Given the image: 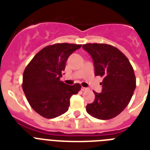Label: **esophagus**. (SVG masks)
<instances>
[{"label": "esophagus", "instance_id": "1", "mask_svg": "<svg viewBox=\"0 0 150 150\" xmlns=\"http://www.w3.org/2000/svg\"><path fill=\"white\" fill-rule=\"evenodd\" d=\"M82 91H87V90H89V88H86V87H82V89H81Z\"/></svg>", "mask_w": 150, "mask_h": 150}]
</instances>
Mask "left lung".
<instances>
[{"label": "left lung", "instance_id": "1", "mask_svg": "<svg viewBox=\"0 0 150 150\" xmlns=\"http://www.w3.org/2000/svg\"><path fill=\"white\" fill-rule=\"evenodd\" d=\"M82 48L93 59L95 75L103 77L102 92L93 91L95 100L87 104V113L100 120L113 118L128 106L135 91L132 66L123 53L111 45L87 43Z\"/></svg>", "mask_w": 150, "mask_h": 150}]
</instances>
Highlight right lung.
Masks as SVG:
<instances>
[{"label":"right lung","mask_w":150,"mask_h":150,"mask_svg":"<svg viewBox=\"0 0 150 150\" xmlns=\"http://www.w3.org/2000/svg\"><path fill=\"white\" fill-rule=\"evenodd\" d=\"M82 45L56 43L38 52L23 73L22 89L32 108L46 118L68 111L71 96L81 89L79 84L68 86L60 81L66 61Z\"/></svg>","instance_id":"right-lung-1"}]
</instances>
